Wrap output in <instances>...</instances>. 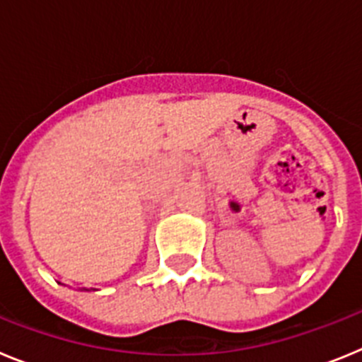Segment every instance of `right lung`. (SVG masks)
Instances as JSON below:
<instances>
[{
    "label": "right lung",
    "mask_w": 362,
    "mask_h": 362,
    "mask_svg": "<svg viewBox=\"0 0 362 362\" xmlns=\"http://www.w3.org/2000/svg\"><path fill=\"white\" fill-rule=\"evenodd\" d=\"M81 290H86V288H81ZM86 292H88V290H86Z\"/></svg>",
    "instance_id": "1"
}]
</instances>
